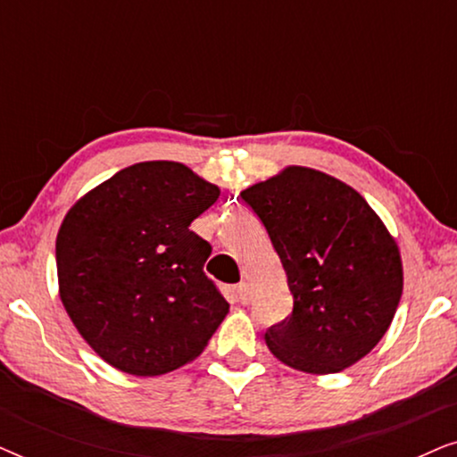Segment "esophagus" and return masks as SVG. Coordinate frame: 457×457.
<instances>
[{
	"label": "esophagus",
	"instance_id": "esophagus-1",
	"mask_svg": "<svg viewBox=\"0 0 457 457\" xmlns=\"http://www.w3.org/2000/svg\"><path fill=\"white\" fill-rule=\"evenodd\" d=\"M235 295L239 299V303H249V299H252V287H249V283L235 285Z\"/></svg>",
	"mask_w": 457,
	"mask_h": 457
}]
</instances>
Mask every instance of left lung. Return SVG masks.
Instances as JSON below:
<instances>
[{"label":"left lung","instance_id":"left-lung-1","mask_svg":"<svg viewBox=\"0 0 457 457\" xmlns=\"http://www.w3.org/2000/svg\"><path fill=\"white\" fill-rule=\"evenodd\" d=\"M285 268L293 312L266 345L295 370L330 374L364 358L389 328L403 289L397 243L352 187L291 166L241 191Z\"/></svg>","mask_w":457,"mask_h":457}]
</instances>
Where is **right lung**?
<instances>
[{"mask_svg":"<svg viewBox=\"0 0 457 457\" xmlns=\"http://www.w3.org/2000/svg\"><path fill=\"white\" fill-rule=\"evenodd\" d=\"M220 195L179 162H141L79 199L55 239L62 303L118 370L158 377L197 358L228 312L189 224Z\"/></svg>","mask_w":457,"mask_h":457,"instance_id":"obj_1","label":"right lung"}]
</instances>
